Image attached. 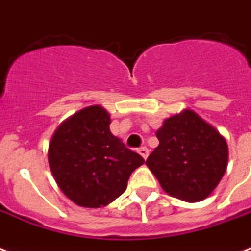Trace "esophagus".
<instances>
[{
    "label": "esophagus",
    "mask_w": 251,
    "mask_h": 251,
    "mask_svg": "<svg viewBox=\"0 0 251 251\" xmlns=\"http://www.w3.org/2000/svg\"><path fill=\"white\" fill-rule=\"evenodd\" d=\"M138 152L141 153V156L143 157L145 160L149 157V149H147V147H141V149L138 150Z\"/></svg>",
    "instance_id": "obj_1"
}]
</instances>
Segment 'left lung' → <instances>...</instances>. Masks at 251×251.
Returning a JSON list of instances; mask_svg holds the SVG:
<instances>
[{
	"label": "left lung",
	"mask_w": 251,
	"mask_h": 251,
	"mask_svg": "<svg viewBox=\"0 0 251 251\" xmlns=\"http://www.w3.org/2000/svg\"><path fill=\"white\" fill-rule=\"evenodd\" d=\"M156 137L146 164L165 193L186 202L207 198L226 173V139L190 109L167 118Z\"/></svg>",
	"instance_id": "8db88e82"
}]
</instances>
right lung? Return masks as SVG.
<instances>
[{
    "instance_id": "obj_1",
    "label": "right lung",
    "mask_w": 251,
    "mask_h": 251,
    "mask_svg": "<svg viewBox=\"0 0 251 251\" xmlns=\"http://www.w3.org/2000/svg\"><path fill=\"white\" fill-rule=\"evenodd\" d=\"M110 117L92 105L62 122L49 143L52 175L66 197L82 207L106 206L126 190L130 175L145 163L109 130Z\"/></svg>"
}]
</instances>
